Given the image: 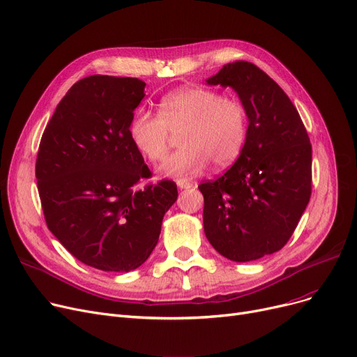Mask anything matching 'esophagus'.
Listing matches in <instances>:
<instances>
[{
    "mask_svg": "<svg viewBox=\"0 0 357 357\" xmlns=\"http://www.w3.org/2000/svg\"><path fill=\"white\" fill-rule=\"evenodd\" d=\"M176 185L179 186L181 190H190V188H192V183L191 182H188V181H183V179H179L178 182H176Z\"/></svg>",
    "mask_w": 357,
    "mask_h": 357,
    "instance_id": "34e87169",
    "label": "esophagus"
}]
</instances>
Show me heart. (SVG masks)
I'll return each mask as SVG.
<instances>
[{"instance_id": "b5f03b06", "label": "heart", "mask_w": 357, "mask_h": 357, "mask_svg": "<svg viewBox=\"0 0 357 357\" xmlns=\"http://www.w3.org/2000/svg\"><path fill=\"white\" fill-rule=\"evenodd\" d=\"M131 144L146 160L166 159L172 136L181 149L160 172L178 179L199 175L208 163L215 169L230 166L248 139V111L238 98L221 96L211 88L186 86L165 96L158 116L139 111L128 126Z\"/></svg>"}]
</instances>
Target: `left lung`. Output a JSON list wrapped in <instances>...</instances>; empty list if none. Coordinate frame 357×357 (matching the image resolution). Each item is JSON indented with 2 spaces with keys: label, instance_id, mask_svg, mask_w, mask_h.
Listing matches in <instances>:
<instances>
[{
  "label": "left lung",
  "instance_id": "8db88e82",
  "mask_svg": "<svg viewBox=\"0 0 357 357\" xmlns=\"http://www.w3.org/2000/svg\"><path fill=\"white\" fill-rule=\"evenodd\" d=\"M207 82L238 93L249 127L236 163L218 179L198 185L204 231L224 257L256 260L287 245L310 202V137L284 89L256 65L227 63Z\"/></svg>",
  "mask_w": 357,
  "mask_h": 357
}]
</instances>
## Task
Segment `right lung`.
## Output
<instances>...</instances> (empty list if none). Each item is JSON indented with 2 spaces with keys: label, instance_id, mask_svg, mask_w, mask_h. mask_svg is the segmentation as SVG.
Here are the masks:
<instances>
[{
  "label": "right lung",
  "instance_id": "add662e5",
  "mask_svg": "<svg viewBox=\"0 0 357 357\" xmlns=\"http://www.w3.org/2000/svg\"><path fill=\"white\" fill-rule=\"evenodd\" d=\"M137 78L91 75L73 84L40 140L36 179L49 230L82 264L130 272L158 245L174 181L152 176L130 142L128 126L144 97Z\"/></svg>",
  "mask_w": 357,
  "mask_h": 357
}]
</instances>
